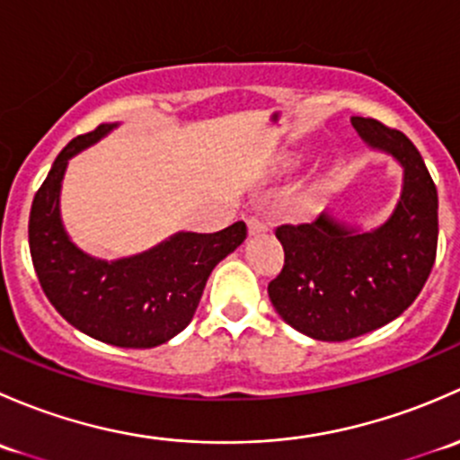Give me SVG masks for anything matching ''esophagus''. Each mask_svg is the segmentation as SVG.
I'll return each instance as SVG.
<instances>
[{"label":"esophagus","instance_id":"obj_1","mask_svg":"<svg viewBox=\"0 0 460 460\" xmlns=\"http://www.w3.org/2000/svg\"><path fill=\"white\" fill-rule=\"evenodd\" d=\"M247 226H249V234L252 235H258V234H264V231H269V222L264 220V217L260 216H249L247 217Z\"/></svg>","mask_w":460,"mask_h":460}]
</instances>
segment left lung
<instances>
[{"label": "left lung", "mask_w": 460, "mask_h": 460, "mask_svg": "<svg viewBox=\"0 0 460 460\" xmlns=\"http://www.w3.org/2000/svg\"><path fill=\"white\" fill-rule=\"evenodd\" d=\"M372 148L402 166L401 200L372 231L333 220L276 226L285 267L269 282L280 318L324 342L363 336L401 316L428 282L438 244V193L419 148L372 118H351Z\"/></svg>", "instance_id": "obj_1"}]
</instances>
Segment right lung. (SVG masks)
<instances>
[{"instance_id":"1","label":"right lung","mask_w":460,"mask_h":460,"mask_svg":"<svg viewBox=\"0 0 460 460\" xmlns=\"http://www.w3.org/2000/svg\"><path fill=\"white\" fill-rule=\"evenodd\" d=\"M118 124L77 136L55 157L32 198L29 244L46 298L75 329L115 347L148 349L178 336L196 314L213 267L240 247L247 225L217 234L180 231L137 256L91 258L68 240L59 217V189L68 160Z\"/></svg>"}]
</instances>
